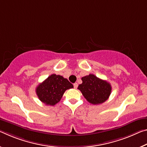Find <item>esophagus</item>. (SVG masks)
<instances>
[{
  "label": "esophagus",
  "mask_w": 147,
  "mask_h": 147,
  "mask_svg": "<svg viewBox=\"0 0 147 147\" xmlns=\"http://www.w3.org/2000/svg\"><path fill=\"white\" fill-rule=\"evenodd\" d=\"M73 86H74V88L76 89V88H77V87H78V84L77 83H74Z\"/></svg>",
  "instance_id": "esophagus-1"
}]
</instances>
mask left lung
Segmentation results:
<instances>
[{"instance_id":"obj_1","label":"left lung","mask_w":147,"mask_h":147,"mask_svg":"<svg viewBox=\"0 0 147 147\" xmlns=\"http://www.w3.org/2000/svg\"><path fill=\"white\" fill-rule=\"evenodd\" d=\"M82 83L78 89L82 92L86 100L93 105H98L106 101L111 94L112 87L106 80L90 74L82 78Z\"/></svg>"}]
</instances>
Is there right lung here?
<instances>
[{"instance_id":"add662e5","label":"right lung","mask_w":147,"mask_h":147,"mask_svg":"<svg viewBox=\"0 0 147 147\" xmlns=\"http://www.w3.org/2000/svg\"><path fill=\"white\" fill-rule=\"evenodd\" d=\"M73 88V85L67 78L53 74L37 86L36 93L42 103L53 106L59 102L65 91Z\"/></svg>"}]
</instances>
